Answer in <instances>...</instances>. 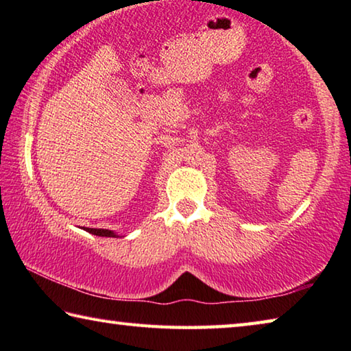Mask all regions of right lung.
<instances>
[{
  "label": "right lung",
  "mask_w": 351,
  "mask_h": 351,
  "mask_svg": "<svg viewBox=\"0 0 351 351\" xmlns=\"http://www.w3.org/2000/svg\"><path fill=\"white\" fill-rule=\"evenodd\" d=\"M86 232H90L93 235H99V237H116V234L112 230L108 229H93V228H85Z\"/></svg>",
  "instance_id": "1"
}]
</instances>
